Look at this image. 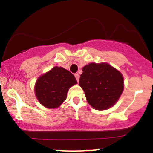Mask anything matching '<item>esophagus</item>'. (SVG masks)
I'll list each match as a JSON object with an SVG mask.
<instances>
[{
	"label": "esophagus",
	"instance_id": "esophagus-1",
	"mask_svg": "<svg viewBox=\"0 0 153 153\" xmlns=\"http://www.w3.org/2000/svg\"><path fill=\"white\" fill-rule=\"evenodd\" d=\"M75 78H76L77 81L78 82V80H79V78H80V75H79L78 73H75Z\"/></svg>",
	"mask_w": 153,
	"mask_h": 153
}]
</instances>
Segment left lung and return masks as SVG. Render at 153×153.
Listing matches in <instances>:
<instances>
[{
    "label": "left lung",
    "mask_w": 153,
    "mask_h": 153,
    "mask_svg": "<svg viewBox=\"0 0 153 153\" xmlns=\"http://www.w3.org/2000/svg\"><path fill=\"white\" fill-rule=\"evenodd\" d=\"M79 85L87 101L97 110L108 109L117 103L124 90L122 73L108 63H89L82 68Z\"/></svg>",
    "instance_id": "1"
}]
</instances>
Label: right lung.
<instances>
[{
	"mask_svg": "<svg viewBox=\"0 0 153 153\" xmlns=\"http://www.w3.org/2000/svg\"><path fill=\"white\" fill-rule=\"evenodd\" d=\"M76 83V79L71 72L56 66L37 79L35 95L44 106L56 108L66 99L70 88Z\"/></svg>",
	"mask_w": 153,
	"mask_h": 153,
	"instance_id": "right-lung-1",
	"label": "right lung"
}]
</instances>
